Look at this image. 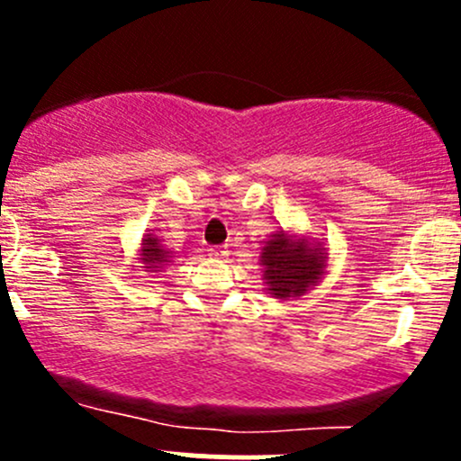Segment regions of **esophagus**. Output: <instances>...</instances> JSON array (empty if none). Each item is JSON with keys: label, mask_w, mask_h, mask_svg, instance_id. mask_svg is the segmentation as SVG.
I'll return each mask as SVG.
<instances>
[{"label": "esophagus", "mask_w": 461, "mask_h": 461, "mask_svg": "<svg viewBox=\"0 0 461 461\" xmlns=\"http://www.w3.org/2000/svg\"><path fill=\"white\" fill-rule=\"evenodd\" d=\"M209 257H212V258H225L227 249L225 248H209Z\"/></svg>", "instance_id": "34e87169"}]
</instances>
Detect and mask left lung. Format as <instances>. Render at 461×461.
<instances>
[{
	"label": "left lung",
	"instance_id": "1",
	"mask_svg": "<svg viewBox=\"0 0 461 461\" xmlns=\"http://www.w3.org/2000/svg\"><path fill=\"white\" fill-rule=\"evenodd\" d=\"M328 248L321 240L278 227L260 248L265 292L272 299H301L328 274Z\"/></svg>",
	"mask_w": 461,
	"mask_h": 461
}]
</instances>
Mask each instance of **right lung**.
Returning a JSON list of instances; mask_svg holds the SVG:
<instances>
[{"mask_svg": "<svg viewBox=\"0 0 461 461\" xmlns=\"http://www.w3.org/2000/svg\"><path fill=\"white\" fill-rule=\"evenodd\" d=\"M138 267H142V272H162L167 265L171 263V252L162 245V239L156 234V230H149L142 236L140 248H138Z\"/></svg>", "mask_w": 461, "mask_h": 461, "instance_id": "1", "label": "right lung"}]
</instances>
